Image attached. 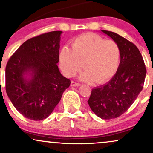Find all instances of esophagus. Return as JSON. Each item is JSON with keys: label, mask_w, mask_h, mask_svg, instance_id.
<instances>
[{"label": "esophagus", "mask_w": 153, "mask_h": 153, "mask_svg": "<svg viewBox=\"0 0 153 153\" xmlns=\"http://www.w3.org/2000/svg\"><path fill=\"white\" fill-rule=\"evenodd\" d=\"M80 84L78 83V82L73 81V80H72L71 81V86H80Z\"/></svg>", "instance_id": "1"}]
</instances>
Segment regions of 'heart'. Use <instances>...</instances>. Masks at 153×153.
I'll return each mask as SVG.
<instances>
[{"label":"heart","instance_id":"obj_1","mask_svg":"<svg viewBox=\"0 0 153 153\" xmlns=\"http://www.w3.org/2000/svg\"><path fill=\"white\" fill-rule=\"evenodd\" d=\"M72 50L63 47L59 53V65L67 77H73L81 70V78L85 81L103 83L113 77L120 62L119 45L100 35L85 34L73 39Z\"/></svg>","mask_w":153,"mask_h":153}]
</instances>
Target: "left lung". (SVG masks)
<instances>
[{"label":"left lung","mask_w":153,"mask_h":153,"mask_svg":"<svg viewBox=\"0 0 153 153\" xmlns=\"http://www.w3.org/2000/svg\"><path fill=\"white\" fill-rule=\"evenodd\" d=\"M120 48V63L114 76L105 85L91 91L88 103L91 110L103 119L120 117L143 90L146 67L136 45L112 31L102 30Z\"/></svg>","instance_id":"1"}]
</instances>
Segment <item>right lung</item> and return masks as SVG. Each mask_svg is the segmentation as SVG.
<instances>
[{"label": "right lung", "mask_w": 153, "mask_h": 153, "mask_svg": "<svg viewBox=\"0 0 153 153\" xmlns=\"http://www.w3.org/2000/svg\"><path fill=\"white\" fill-rule=\"evenodd\" d=\"M61 31L45 33L26 40L8 59L6 91L21 114L34 121L46 119L53 111L71 80L59 72ZM28 71L29 79L23 77Z\"/></svg>", "instance_id": "obj_1"}]
</instances>
